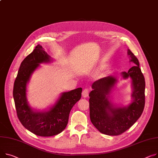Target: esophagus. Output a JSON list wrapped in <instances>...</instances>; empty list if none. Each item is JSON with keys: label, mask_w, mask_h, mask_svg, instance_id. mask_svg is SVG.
<instances>
[{"label": "esophagus", "mask_w": 158, "mask_h": 158, "mask_svg": "<svg viewBox=\"0 0 158 158\" xmlns=\"http://www.w3.org/2000/svg\"><path fill=\"white\" fill-rule=\"evenodd\" d=\"M88 94H89V89L88 88H85L84 89L82 93V96L84 98H86L88 97Z\"/></svg>", "instance_id": "obj_1"}]
</instances>
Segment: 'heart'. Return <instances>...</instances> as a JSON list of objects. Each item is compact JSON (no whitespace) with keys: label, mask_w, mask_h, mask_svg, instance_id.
Here are the masks:
<instances>
[{"label":"heart","mask_w":158,"mask_h":158,"mask_svg":"<svg viewBox=\"0 0 158 158\" xmlns=\"http://www.w3.org/2000/svg\"><path fill=\"white\" fill-rule=\"evenodd\" d=\"M104 67H105V65H100L99 66L98 69H103Z\"/></svg>","instance_id":"1"}]
</instances>
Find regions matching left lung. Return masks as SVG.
<instances>
[{
    "label": "left lung",
    "instance_id": "left-lung-1",
    "mask_svg": "<svg viewBox=\"0 0 158 158\" xmlns=\"http://www.w3.org/2000/svg\"><path fill=\"white\" fill-rule=\"evenodd\" d=\"M130 61L135 64L128 72H123L124 79L132 80V102L127 107H116L110 100V94L118 80L108 76L94 81L89 93V115L93 124L103 134L116 136L128 130L137 121L145 106V79L139 67V61L128 49Z\"/></svg>",
    "mask_w": 158,
    "mask_h": 158
}]
</instances>
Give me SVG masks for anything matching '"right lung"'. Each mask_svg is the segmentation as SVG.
<instances>
[{
    "mask_svg": "<svg viewBox=\"0 0 158 158\" xmlns=\"http://www.w3.org/2000/svg\"><path fill=\"white\" fill-rule=\"evenodd\" d=\"M51 58L43 47L37 45L20 65L14 88L13 97L18 118L23 127L40 136H51L60 133L66 128L70 112L81 99L82 88L62 93L56 103L49 110H34L27 99V85L40 64L49 63Z\"/></svg>",
    "mask_w": 158,
    "mask_h": 158,
    "instance_id": "right-lung-1",
    "label": "right lung"
}]
</instances>
